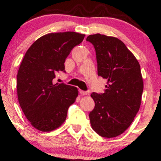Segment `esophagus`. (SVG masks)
<instances>
[{"label":"esophagus","instance_id":"1","mask_svg":"<svg viewBox=\"0 0 161 161\" xmlns=\"http://www.w3.org/2000/svg\"><path fill=\"white\" fill-rule=\"evenodd\" d=\"M79 92H80V94L82 95H88V92H86V91H82V90H80Z\"/></svg>","mask_w":161,"mask_h":161}]
</instances>
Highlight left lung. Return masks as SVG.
Here are the masks:
<instances>
[{
	"instance_id": "1",
	"label": "left lung",
	"mask_w": 161,
	"mask_h": 161,
	"mask_svg": "<svg viewBox=\"0 0 161 161\" xmlns=\"http://www.w3.org/2000/svg\"><path fill=\"white\" fill-rule=\"evenodd\" d=\"M86 41L95 49L97 75L108 80L104 93L91 95L95 106L90 123L99 136L116 137L129 128L141 106L144 84L139 63L115 37L97 33Z\"/></svg>"
}]
</instances>
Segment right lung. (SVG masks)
<instances>
[{
	"label": "right lung",
	"mask_w": 161,
	"mask_h": 161,
	"mask_svg": "<svg viewBox=\"0 0 161 161\" xmlns=\"http://www.w3.org/2000/svg\"><path fill=\"white\" fill-rule=\"evenodd\" d=\"M84 37L74 32L45 35L30 46L22 60L16 76L18 101L25 117L38 130L59 128L78 96L77 88L53 84V79L57 72H65L66 58Z\"/></svg>",
	"instance_id": "add662e5"
}]
</instances>
